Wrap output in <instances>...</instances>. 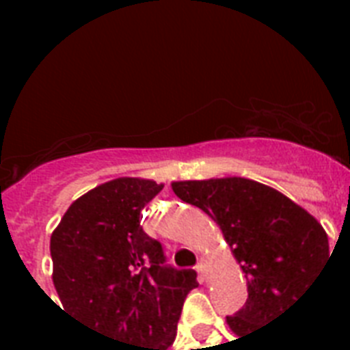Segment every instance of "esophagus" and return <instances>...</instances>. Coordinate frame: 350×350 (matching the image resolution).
I'll return each instance as SVG.
<instances>
[{"label": "esophagus", "instance_id": "esophagus-1", "mask_svg": "<svg viewBox=\"0 0 350 350\" xmlns=\"http://www.w3.org/2000/svg\"><path fill=\"white\" fill-rule=\"evenodd\" d=\"M198 271V274H200V282H205V263L203 261H198V265L194 267Z\"/></svg>", "mask_w": 350, "mask_h": 350}]
</instances>
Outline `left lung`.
I'll return each mask as SVG.
<instances>
[{
    "label": "left lung",
    "mask_w": 350,
    "mask_h": 350,
    "mask_svg": "<svg viewBox=\"0 0 350 350\" xmlns=\"http://www.w3.org/2000/svg\"><path fill=\"white\" fill-rule=\"evenodd\" d=\"M172 191L219 225L245 272L249 298L227 316L238 340L274 321L329 260V238L318 219L272 187L216 178L174 181Z\"/></svg>",
    "instance_id": "1"
}]
</instances>
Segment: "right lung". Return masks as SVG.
<instances>
[{
  "label": "right lung",
  "instance_id": "1",
  "mask_svg": "<svg viewBox=\"0 0 350 350\" xmlns=\"http://www.w3.org/2000/svg\"><path fill=\"white\" fill-rule=\"evenodd\" d=\"M161 189L142 178L107 181L78 198L51 236L63 312L118 350L169 349L187 294L198 287L196 272L167 265L161 243L139 225Z\"/></svg>",
  "mask_w": 350,
  "mask_h": 350
}]
</instances>
